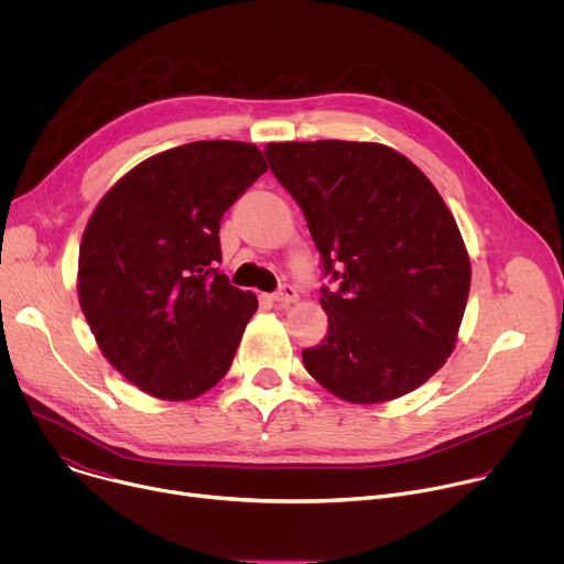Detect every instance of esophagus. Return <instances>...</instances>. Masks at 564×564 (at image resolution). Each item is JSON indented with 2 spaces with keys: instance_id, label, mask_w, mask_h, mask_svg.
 <instances>
[{
  "instance_id": "esophagus-1",
  "label": "esophagus",
  "mask_w": 564,
  "mask_h": 564,
  "mask_svg": "<svg viewBox=\"0 0 564 564\" xmlns=\"http://www.w3.org/2000/svg\"><path fill=\"white\" fill-rule=\"evenodd\" d=\"M296 288L294 285H290V283H283L274 294H272V301H276V303H281V305H288V303H292V301H296Z\"/></svg>"
}]
</instances>
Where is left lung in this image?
Wrapping results in <instances>:
<instances>
[{"mask_svg": "<svg viewBox=\"0 0 564 564\" xmlns=\"http://www.w3.org/2000/svg\"><path fill=\"white\" fill-rule=\"evenodd\" d=\"M276 181L301 207L333 288L328 335L303 366L355 404L406 394L455 348L470 263L457 223L409 158L377 142H272Z\"/></svg>", "mask_w": 564, "mask_h": 564, "instance_id": "1", "label": "left lung"}]
</instances>
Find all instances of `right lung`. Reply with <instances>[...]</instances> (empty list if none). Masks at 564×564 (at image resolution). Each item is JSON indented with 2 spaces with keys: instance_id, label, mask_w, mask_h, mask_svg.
I'll list each match as a JSON object with an SVG mask.
<instances>
[{
  "instance_id": "right-lung-1",
  "label": "right lung",
  "mask_w": 564,
  "mask_h": 564,
  "mask_svg": "<svg viewBox=\"0 0 564 564\" xmlns=\"http://www.w3.org/2000/svg\"><path fill=\"white\" fill-rule=\"evenodd\" d=\"M268 172L254 144L198 140L131 170L96 207L77 294L105 357L160 399H194L231 366L252 292L220 263V218Z\"/></svg>"
}]
</instances>
